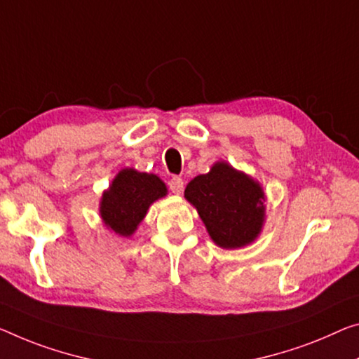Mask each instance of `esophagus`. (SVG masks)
Here are the masks:
<instances>
[{
  "instance_id": "1",
  "label": "esophagus",
  "mask_w": 359,
  "mask_h": 359,
  "mask_svg": "<svg viewBox=\"0 0 359 359\" xmlns=\"http://www.w3.org/2000/svg\"><path fill=\"white\" fill-rule=\"evenodd\" d=\"M168 187H170V191L175 192V194H180V192L183 191L184 183L180 176H172V178L168 180Z\"/></svg>"
}]
</instances>
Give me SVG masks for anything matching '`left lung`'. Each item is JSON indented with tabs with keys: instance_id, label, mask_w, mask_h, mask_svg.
I'll list each match as a JSON object with an SVG mask.
<instances>
[{
	"instance_id": "left-lung-1",
	"label": "left lung",
	"mask_w": 359,
	"mask_h": 359,
	"mask_svg": "<svg viewBox=\"0 0 359 359\" xmlns=\"http://www.w3.org/2000/svg\"><path fill=\"white\" fill-rule=\"evenodd\" d=\"M184 197L197 208L215 244L223 249L244 247L260 234L264 219L262 187L226 162L196 176L186 186Z\"/></svg>"
}]
</instances>
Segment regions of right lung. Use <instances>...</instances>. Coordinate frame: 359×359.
<instances>
[{"label":"right lung","instance_id":"add662e5","mask_svg":"<svg viewBox=\"0 0 359 359\" xmlns=\"http://www.w3.org/2000/svg\"><path fill=\"white\" fill-rule=\"evenodd\" d=\"M163 196L167 187L158 176L125 168L102 194L101 217L118 236L128 237L146 217L149 205Z\"/></svg>","mask_w":359,"mask_h":359}]
</instances>
